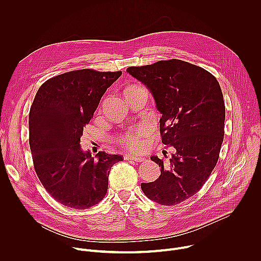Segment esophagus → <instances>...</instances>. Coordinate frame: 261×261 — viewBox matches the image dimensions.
Listing matches in <instances>:
<instances>
[{
    "label": "esophagus",
    "mask_w": 261,
    "mask_h": 261,
    "mask_svg": "<svg viewBox=\"0 0 261 261\" xmlns=\"http://www.w3.org/2000/svg\"><path fill=\"white\" fill-rule=\"evenodd\" d=\"M124 158H125V160H133L136 162H141L144 159L142 157H136V156H130V155H126Z\"/></svg>",
    "instance_id": "34e87169"
}]
</instances>
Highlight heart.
<instances>
[{"label": "heart", "mask_w": 261, "mask_h": 261, "mask_svg": "<svg viewBox=\"0 0 261 261\" xmlns=\"http://www.w3.org/2000/svg\"><path fill=\"white\" fill-rule=\"evenodd\" d=\"M135 88L130 87L128 89ZM151 129L146 125H140L133 129H131L129 132H127L125 135H123L120 139V142L124 147H126L128 151L131 152H140L143 147V141L142 137L150 134Z\"/></svg>", "instance_id": "obj_1"}]
</instances>
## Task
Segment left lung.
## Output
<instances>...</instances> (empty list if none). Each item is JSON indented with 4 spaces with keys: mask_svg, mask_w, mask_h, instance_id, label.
Returning a JSON list of instances; mask_svg holds the SVG:
<instances>
[{
    "mask_svg": "<svg viewBox=\"0 0 261 261\" xmlns=\"http://www.w3.org/2000/svg\"><path fill=\"white\" fill-rule=\"evenodd\" d=\"M127 72L154 97L162 115V142L173 151L168 164L151 157L161 174L141 182V189L159 204H177L200 190L217 164L225 121L220 85L203 68L175 59L129 67Z\"/></svg>",
    "mask_w": 261,
    "mask_h": 261,
    "instance_id": "left-lung-1",
    "label": "left lung"
}]
</instances>
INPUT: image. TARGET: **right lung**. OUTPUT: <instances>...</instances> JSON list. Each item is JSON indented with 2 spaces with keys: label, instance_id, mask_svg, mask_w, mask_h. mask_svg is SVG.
<instances>
[{
  "label": "right lung",
  "instance_id": "right-lung-1",
  "mask_svg": "<svg viewBox=\"0 0 261 261\" xmlns=\"http://www.w3.org/2000/svg\"><path fill=\"white\" fill-rule=\"evenodd\" d=\"M121 75V71H70L46 81L35 96L29 115L35 171L45 190L65 206L85 210L98 204L107 192L111 166L124 160L105 152L94 158L81 146L84 127Z\"/></svg>",
  "mask_w": 261,
  "mask_h": 261
}]
</instances>
